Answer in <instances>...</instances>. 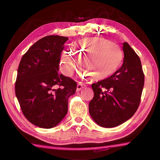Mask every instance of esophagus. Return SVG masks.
I'll return each instance as SVG.
<instances>
[{
    "label": "esophagus",
    "instance_id": "1",
    "mask_svg": "<svg viewBox=\"0 0 160 160\" xmlns=\"http://www.w3.org/2000/svg\"><path fill=\"white\" fill-rule=\"evenodd\" d=\"M84 88L83 84L81 83V82H79L78 84L77 85V91H79Z\"/></svg>",
    "mask_w": 160,
    "mask_h": 160
}]
</instances>
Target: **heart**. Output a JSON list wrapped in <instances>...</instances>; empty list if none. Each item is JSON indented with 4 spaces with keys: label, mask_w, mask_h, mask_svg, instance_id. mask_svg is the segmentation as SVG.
<instances>
[{
    "label": "heart",
    "mask_w": 160,
    "mask_h": 160,
    "mask_svg": "<svg viewBox=\"0 0 160 160\" xmlns=\"http://www.w3.org/2000/svg\"><path fill=\"white\" fill-rule=\"evenodd\" d=\"M84 56L81 61L95 81L108 78L119 68L123 59L122 51L114 42L103 37H88L76 42L72 51H65L61 56L62 70L70 75L75 69L76 57Z\"/></svg>",
    "instance_id": "b5f03b06"
}]
</instances>
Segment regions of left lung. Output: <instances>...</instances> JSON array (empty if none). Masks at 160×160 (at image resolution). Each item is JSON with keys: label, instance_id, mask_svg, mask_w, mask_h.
Instances as JSON below:
<instances>
[{"label": "left lung", "instance_id": "8db88e82", "mask_svg": "<svg viewBox=\"0 0 160 160\" xmlns=\"http://www.w3.org/2000/svg\"><path fill=\"white\" fill-rule=\"evenodd\" d=\"M122 66L108 78L92 84L94 97L89 111L95 122L103 128L122 124L136 112L141 101L144 74L141 61L128 42L123 43Z\"/></svg>", "mask_w": 160, "mask_h": 160}]
</instances>
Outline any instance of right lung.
Returning <instances> with one entry per match:
<instances>
[{
	"mask_svg": "<svg viewBox=\"0 0 160 160\" xmlns=\"http://www.w3.org/2000/svg\"><path fill=\"white\" fill-rule=\"evenodd\" d=\"M68 39L59 35L41 38L18 65L16 96L27 119L41 128H52L61 122L68 111V99L76 91V82L59 74L61 55Z\"/></svg>",
	"mask_w": 160,
	"mask_h": 160,
	"instance_id": "right-lung-1",
	"label": "right lung"
}]
</instances>
